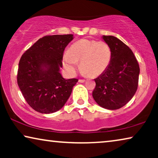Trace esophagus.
Instances as JSON below:
<instances>
[{
  "instance_id": "esophagus-1",
  "label": "esophagus",
  "mask_w": 158,
  "mask_h": 158,
  "mask_svg": "<svg viewBox=\"0 0 158 158\" xmlns=\"http://www.w3.org/2000/svg\"><path fill=\"white\" fill-rule=\"evenodd\" d=\"M85 80H83V79H79L78 80L79 83H84V82H85Z\"/></svg>"
}]
</instances>
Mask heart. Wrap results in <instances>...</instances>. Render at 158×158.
<instances>
[{
  "label": "heart",
  "instance_id": "b5f03b06",
  "mask_svg": "<svg viewBox=\"0 0 158 158\" xmlns=\"http://www.w3.org/2000/svg\"><path fill=\"white\" fill-rule=\"evenodd\" d=\"M111 59V49L106 42L83 39L71 45L64 55L63 64L69 73L74 74L80 62L82 74L97 77L106 72Z\"/></svg>",
  "mask_w": 158,
  "mask_h": 158
}]
</instances>
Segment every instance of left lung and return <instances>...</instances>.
<instances>
[{
  "mask_svg": "<svg viewBox=\"0 0 158 158\" xmlns=\"http://www.w3.org/2000/svg\"><path fill=\"white\" fill-rule=\"evenodd\" d=\"M111 47L112 59L105 73L94 79L93 97L100 106L116 110L126 105L137 91L139 66L132 51L118 38L103 36Z\"/></svg>",
  "mask_w": 158,
  "mask_h": 158,
  "instance_id": "obj_1",
  "label": "left lung"
}]
</instances>
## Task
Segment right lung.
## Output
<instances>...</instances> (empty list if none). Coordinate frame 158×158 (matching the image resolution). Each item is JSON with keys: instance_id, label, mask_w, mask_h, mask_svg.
<instances>
[{"instance_id": "1", "label": "right lung", "mask_w": 158, "mask_h": 158, "mask_svg": "<svg viewBox=\"0 0 158 158\" xmlns=\"http://www.w3.org/2000/svg\"><path fill=\"white\" fill-rule=\"evenodd\" d=\"M73 40V34L45 36L21 56L17 83L28 104L40 113L62 109L78 81L60 73L64 50Z\"/></svg>"}]
</instances>
